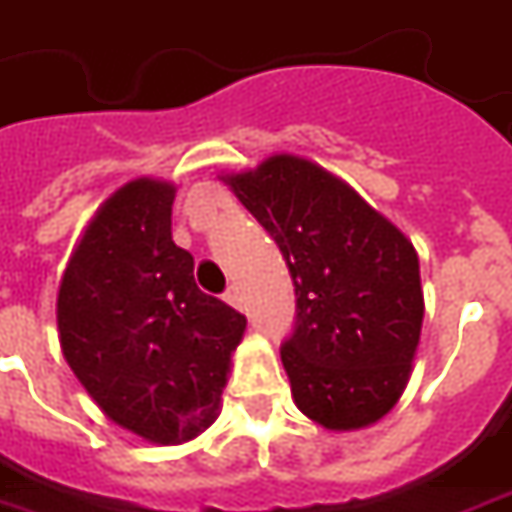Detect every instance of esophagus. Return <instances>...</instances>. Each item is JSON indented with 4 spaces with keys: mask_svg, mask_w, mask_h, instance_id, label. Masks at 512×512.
Returning <instances> with one entry per match:
<instances>
[{
    "mask_svg": "<svg viewBox=\"0 0 512 512\" xmlns=\"http://www.w3.org/2000/svg\"><path fill=\"white\" fill-rule=\"evenodd\" d=\"M224 300L229 302V305H235V308H243V297L241 291H238V285H232L227 294H224Z\"/></svg>",
    "mask_w": 512,
    "mask_h": 512,
    "instance_id": "1",
    "label": "esophagus"
}]
</instances>
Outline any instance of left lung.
Listing matches in <instances>:
<instances>
[{"label":"left lung","mask_w":512,"mask_h":512,"mask_svg":"<svg viewBox=\"0 0 512 512\" xmlns=\"http://www.w3.org/2000/svg\"><path fill=\"white\" fill-rule=\"evenodd\" d=\"M283 252L297 294L280 347L291 395L325 429L384 417L412 373L423 291L412 243L342 179L271 156L227 179Z\"/></svg>","instance_id":"left-lung-1"}]
</instances>
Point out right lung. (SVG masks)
Instances as JSON below:
<instances>
[{
  "label": "right lung",
  "instance_id": "obj_1",
  "mask_svg": "<svg viewBox=\"0 0 512 512\" xmlns=\"http://www.w3.org/2000/svg\"><path fill=\"white\" fill-rule=\"evenodd\" d=\"M173 184L137 179L100 207L58 291L66 364L123 429L196 437L218 412L246 316L204 294L173 243Z\"/></svg>",
  "mask_w": 512,
  "mask_h": 512
}]
</instances>
